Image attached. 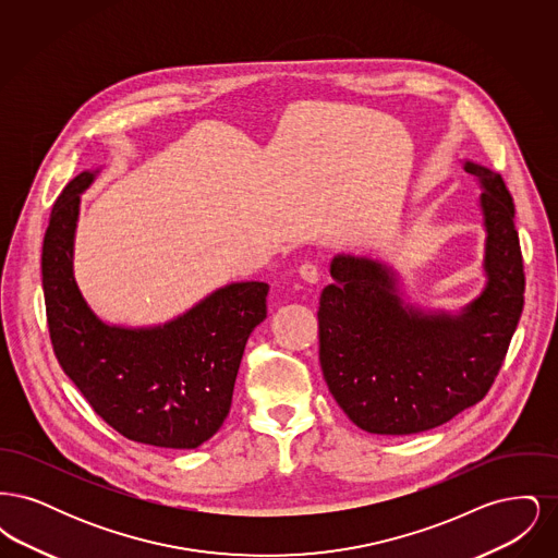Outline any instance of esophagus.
Instances as JSON below:
<instances>
[{
  "label": "esophagus",
  "mask_w": 558,
  "mask_h": 558,
  "mask_svg": "<svg viewBox=\"0 0 558 558\" xmlns=\"http://www.w3.org/2000/svg\"><path fill=\"white\" fill-rule=\"evenodd\" d=\"M299 276H301L305 282L316 284L319 278L318 267L314 266V264H303V266L299 267Z\"/></svg>",
  "instance_id": "34e87169"
}]
</instances>
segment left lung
<instances>
[{
	"label": "left lung",
	"instance_id": "8db88e82",
	"mask_svg": "<svg viewBox=\"0 0 558 558\" xmlns=\"http://www.w3.org/2000/svg\"><path fill=\"white\" fill-rule=\"evenodd\" d=\"M462 169L481 187L483 289L458 310L426 307L383 257L337 253L319 294V366L353 425L410 435L448 423L492 387L523 312L514 203L500 173Z\"/></svg>",
	"mask_w": 558,
	"mask_h": 558
}]
</instances>
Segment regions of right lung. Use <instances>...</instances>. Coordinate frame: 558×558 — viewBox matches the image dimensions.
Instances as JSON below:
<instances>
[{"label": "right lung", "mask_w": 558, "mask_h": 558, "mask_svg": "<svg viewBox=\"0 0 558 558\" xmlns=\"http://www.w3.org/2000/svg\"><path fill=\"white\" fill-rule=\"evenodd\" d=\"M102 167L62 190L41 251L44 296L53 351L100 418L123 437L194 450L219 430L248 335L267 316V282H230L184 314L150 326L100 318L75 278L81 194Z\"/></svg>", "instance_id": "1"}]
</instances>
